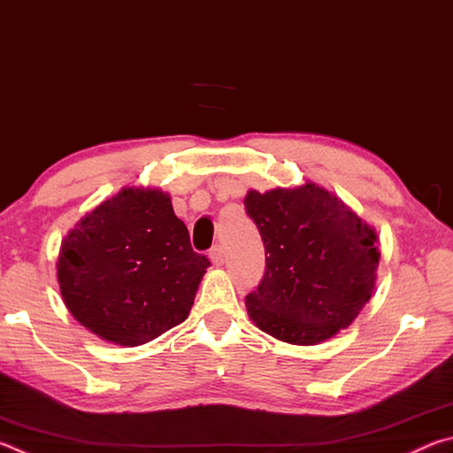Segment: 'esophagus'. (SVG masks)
<instances>
[{"label":"esophagus","instance_id":"esophagus-1","mask_svg":"<svg viewBox=\"0 0 453 453\" xmlns=\"http://www.w3.org/2000/svg\"><path fill=\"white\" fill-rule=\"evenodd\" d=\"M210 259H211L213 265H224V262H226L224 248H221V245H216V248L210 251Z\"/></svg>","mask_w":453,"mask_h":453}]
</instances>
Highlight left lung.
Segmentation results:
<instances>
[{"instance_id": "1", "label": "left lung", "mask_w": 453, "mask_h": 453, "mask_svg": "<svg viewBox=\"0 0 453 453\" xmlns=\"http://www.w3.org/2000/svg\"><path fill=\"white\" fill-rule=\"evenodd\" d=\"M265 245V273L245 308L262 332L291 346H318L351 326L378 278V234L318 183L273 188L243 199Z\"/></svg>"}]
</instances>
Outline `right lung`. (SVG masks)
Masks as SVG:
<instances>
[{
    "instance_id": "right-lung-1",
    "label": "right lung",
    "mask_w": 453,
    "mask_h": 453,
    "mask_svg": "<svg viewBox=\"0 0 453 453\" xmlns=\"http://www.w3.org/2000/svg\"><path fill=\"white\" fill-rule=\"evenodd\" d=\"M56 267L72 316L102 340L135 348L189 316L210 259L191 250L167 191L126 186L67 232Z\"/></svg>"
}]
</instances>
